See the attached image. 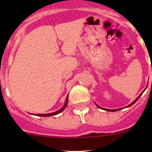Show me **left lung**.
I'll list each match as a JSON object with an SVG mask.
<instances>
[{"label":"left lung","mask_w":152,"mask_h":152,"mask_svg":"<svg viewBox=\"0 0 152 152\" xmlns=\"http://www.w3.org/2000/svg\"><path fill=\"white\" fill-rule=\"evenodd\" d=\"M143 91H144V90H143ZM142 93H141V94H140V96H138V97H137V99H135V100H134V102H132V104H129V106H127V107H130V106H132V104H134V103H135V102H137V100H138V99H139V98H140V96H141V95H142ZM96 106H97V107H99V108H101V107H99V106H98L97 104H96ZM104 110H107V111H110V112H115V111H117V110H119V109H118V110H108V109H104Z\"/></svg>","instance_id":"8db88e82"}]
</instances>
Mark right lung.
<instances>
[{"mask_svg": "<svg viewBox=\"0 0 152 152\" xmlns=\"http://www.w3.org/2000/svg\"><path fill=\"white\" fill-rule=\"evenodd\" d=\"M67 100H68V96H67V98H66V101H65V105L63 106V107H62V109H60V110H58V111L55 112V113H49V114H37V115H39V116H45V117H47V116H52V115H55L59 114V113H62V112L64 110H65V107H67Z\"/></svg>", "mask_w": 152, "mask_h": 152, "instance_id": "add662e5", "label": "right lung"}]
</instances>
